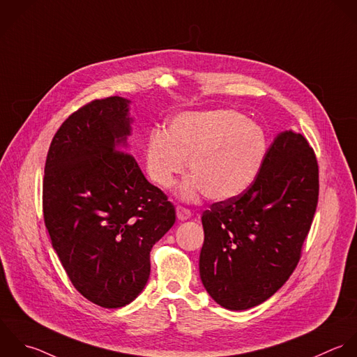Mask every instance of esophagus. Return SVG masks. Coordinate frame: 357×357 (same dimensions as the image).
Segmentation results:
<instances>
[{"instance_id": "obj_1", "label": "esophagus", "mask_w": 357, "mask_h": 357, "mask_svg": "<svg viewBox=\"0 0 357 357\" xmlns=\"http://www.w3.org/2000/svg\"><path fill=\"white\" fill-rule=\"evenodd\" d=\"M176 217H178L179 221H186V220H189V218L192 217V211L188 210V208H185V207L178 206V207H176Z\"/></svg>"}]
</instances>
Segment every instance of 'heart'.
Here are the masks:
<instances>
[{"label":"heart","instance_id":"b5f03b06","mask_svg":"<svg viewBox=\"0 0 357 357\" xmlns=\"http://www.w3.org/2000/svg\"><path fill=\"white\" fill-rule=\"evenodd\" d=\"M268 140L264 129L235 109L189 111L176 115L167 133L154 130L146 146V168L160 188H169L186 168L190 178L179 195L195 199L199 193L214 202L246 192L259 176Z\"/></svg>","mask_w":357,"mask_h":357}]
</instances>
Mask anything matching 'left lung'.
I'll list each match as a JSON object with an SVG mask.
<instances>
[{
  "mask_svg": "<svg viewBox=\"0 0 357 357\" xmlns=\"http://www.w3.org/2000/svg\"><path fill=\"white\" fill-rule=\"evenodd\" d=\"M319 202V164L305 136L281 132L242 195L214 203L202 217L200 278L228 310L271 298L296 268Z\"/></svg>",
  "mask_w": 357,
  "mask_h": 357,
  "instance_id": "1",
  "label": "left lung"
}]
</instances>
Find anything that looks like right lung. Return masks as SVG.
Returning a JSON list of instances; mask_svg holds the SVG:
<instances>
[{
    "mask_svg": "<svg viewBox=\"0 0 357 357\" xmlns=\"http://www.w3.org/2000/svg\"><path fill=\"white\" fill-rule=\"evenodd\" d=\"M129 100H94L52 137L43 181L51 245L73 287L105 309L129 305L150 275V252L175 207L126 153Z\"/></svg>",
    "mask_w": 357,
    "mask_h": 357,
    "instance_id": "obj_1",
    "label": "right lung"
}]
</instances>
